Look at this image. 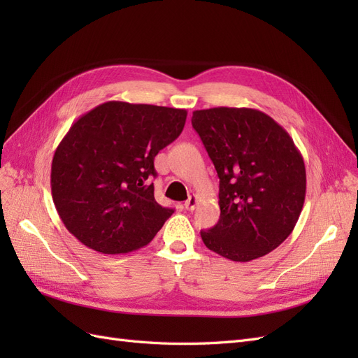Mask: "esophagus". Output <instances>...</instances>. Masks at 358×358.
<instances>
[{"mask_svg": "<svg viewBox=\"0 0 358 358\" xmlns=\"http://www.w3.org/2000/svg\"><path fill=\"white\" fill-rule=\"evenodd\" d=\"M185 209L187 210H194L196 209V206H197V197L196 196H189V199L185 201Z\"/></svg>", "mask_w": 358, "mask_h": 358, "instance_id": "34e87169", "label": "esophagus"}]
</instances>
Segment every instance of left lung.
Masks as SVG:
<instances>
[{
	"label": "left lung",
	"mask_w": 358,
	"mask_h": 358,
	"mask_svg": "<svg viewBox=\"0 0 358 358\" xmlns=\"http://www.w3.org/2000/svg\"><path fill=\"white\" fill-rule=\"evenodd\" d=\"M220 178V221L201 230L210 251L246 263L272 252L294 230L306 196V169L285 129L248 107L192 112Z\"/></svg>",
	"instance_id": "8db88e82"
}]
</instances>
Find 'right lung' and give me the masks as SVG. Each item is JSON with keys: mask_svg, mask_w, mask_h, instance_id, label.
Here are the masks:
<instances>
[{"mask_svg": "<svg viewBox=\"0 0 358 358\" xmlns=\"http://www.w3.org/2000/svg\"><path fill=\"white\" fill-rule=\"evenodd\" d=\"M185 121V109L107 101L71 125L53 155L50 187L76 239L112 255L154 239L175 212L154 197V158Z\"/></svg>", "mask_w": 358, "mask_h": 358, "instance_id": "1", "label": "right lung"}]
</instances>
